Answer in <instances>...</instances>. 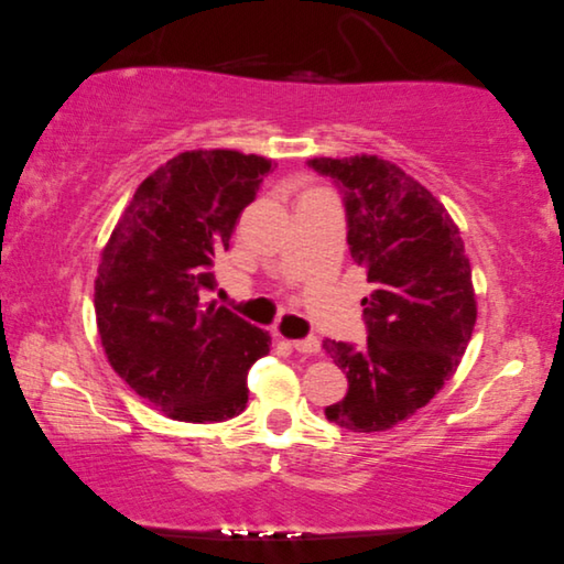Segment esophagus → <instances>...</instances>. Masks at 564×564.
<instances>
[{
    "label": "esophagus",
    "mask_w": 564,
    "mask_h": 564,
    "mask_svg": "<svg viewBox=\"0 0 564 564\" xmlns=\"http://www.w3.org/2000/svg\"><path fill=\"white\" fill-rule=\"evenodd\" d=\"M291 348L302 352V355H316L322 350V343H319V338L310 336V338H302V340H291Z\"/></svg>",
    "instance_id": "obj_1"
}]
</instances>
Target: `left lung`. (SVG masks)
<instances>
[{"instance_id": "1", "label": "left lung", "mask_w": 564, "mask_h": 564, "mask_svg": "<svg viewBox=\"0 0 564 564\" xmlns=\"http://www.w3.org/2000/svg\"><path fill=\"white\" fill-rule=\"evenodd\" d=\"M307 164L343 193L350 254L377 288L362 300L365 348L324 340L348 377L326 420L388 431L441 391L467 350L476 297L465 242L441 202L393 162L355 154Z\"/></svg>"}]
</instances>
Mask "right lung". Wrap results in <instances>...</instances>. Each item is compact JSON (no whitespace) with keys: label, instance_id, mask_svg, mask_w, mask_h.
<instances>
[{"label":"right lung","instance_id":"add662e5","mask_svg":"<svg viewBox=\"0 0 564 564\" xmlns=\"http://www.w3.org/2000/svg\"><path fill=\"white\" fill-rule=\"evenodd\" d=\"M271 159L191 150L144 178L105 245L95 316L111 369L171 420L216 424L248 405V371L267 330L199 293Z\"/></svg>","mask_w":564,"mask_h":564}]
</instances>
